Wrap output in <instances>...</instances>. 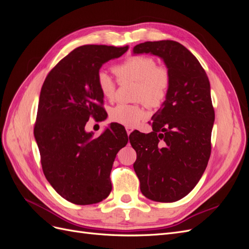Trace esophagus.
Listing matches in <instances>:
<instances>
[{"instance_id":"1","label":"esophagus","mask_w":249,"mask_h":249,"mask_svg":"<svg viewBox=\"0 0 249 249\" xmlns=\"http://www.w3.org/2000/svg\"><path fill=\"white\" fill-rule=\"evenodd\" d=\"M125 131H126V134L130 135L132 132H133V127L131 126H125Z\"/></svg>"}]
</instances>
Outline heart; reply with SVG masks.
Segmentation results:
<instances>
[{
    "label": "heart",
    "instance_id": "heart-1",
    "mask_svg": "<svg viewBox=\"0 0 249 249\" xmlns=\"http://www.w3.org/2000/svg\"><path fill=\"white\" fill-rule=\"evenodd\" d=\"M119 81L137 82L135 99L143 101L148 107H159L166 99L170 86V73L165 66H158L150 56L133 55L113 67ZM96 84L105 99L112 101L116 93V82L106 71H100ZM146 116L142 105L118 104L110 111L112 122L134 126Z\"/></svg>",
    "mask_w": 249,
    "mask_h": 249
}]
</instances>
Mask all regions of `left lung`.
<instances>
[{"instance_id": "1", "label": "left lung", "mask_w": 249, "mask_h": 249, "mask_svg": "<svg viewBox=\"0 0 249 249\" xmlns=\"http://www.w3.org/2000/svg\"><path fill=\"white\" fill-rule=\"evenodd\" d=\"M160 57L170 73V86L152 117L153 132L136 133L134 170L148 199L173 202L196 186L211 155L215 112L207 73L192 53L173 40L137 44L133 54Z\"/></svg>"}]
</instances>
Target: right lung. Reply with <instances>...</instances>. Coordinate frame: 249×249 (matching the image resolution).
Here are the masks:
<instances>
[{"label":"right lung","mask_w":249,"mask_h":249,"mask_svg":"<svg viewBox=\"0 0 249 249\" xmlns=\"http://www.w3.org/2000/svg\"><path fill=\"white\" fill-rule=\"evenodd\" d=\"M129 47L87 44L60 60L41 87L34 137L48 182L63 198L92 205L108 197L110 173L127 135L111 124L100 137L86 132L89 117L105 114L96 76L104 63L123 56Z\"/></svg>","instance_id":"obj_1"}]
</instances>
